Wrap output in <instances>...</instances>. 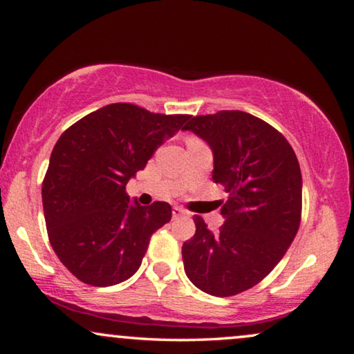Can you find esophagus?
<instances>
[{
  "instance_id": "1",
  "label": "esophagus",
  "mask_w": 354,
  "mask_h": 354,
  "mask_svg": "<svg viewBox=\"0 0 354 354\" xmlns=\"http://www.w3.org/2000/svg\"><path fill=\"white\" fill-rule=\"evenodd\" d=\"M171 214H173V217L175 218H178V217H184V215H187L185 214V211L183 207H179V206H175L171 209Z\"/></svg>"
}]
</instances>
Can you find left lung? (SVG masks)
<instances>
[{
	"label": "left lung",
	"mask_w": 354,
	"mask_h": 354,
	"mask_svg": "<svg viewBox=\"0 0 354 354\" xmlns=\"http://www.w3.org/2000/svg\"><path fill=\"white\" fill-rule=\"evenodd\" d=\"M212 149V181L223 184L225 223L196 231L183 245L184 270L200 290L231 297L248 290L283 259L301 218V170L286 137L242 111L190 117L183 128Z\"/></svg>",
	"instance_id": "1"
}]
</instances>
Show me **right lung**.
<instances>
[{
  "mask_svg": "<svg viewBox=\"0 0 354 354\" xmlns=\"http://www.w3.org/2000/svg\"><path fill=\"white\" fill-rule=\"evenodd\" d=\"M189 118L113 103L59 137L41 201L51 247L82 283L109 287L139 270L153 232L170 221L171 206L133 203L127 184Z\"/></svg>",
  "mask_w": 354,
  "mask_h": 354,
  "instance_id": "right-lung-1",
  "label": "right lung"
}]
</instances>
